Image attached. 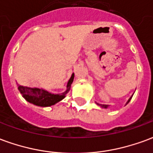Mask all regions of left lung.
<instances>
[{"label": "left lung", "mask_w": 153, "mask_h": 153, "mask_svg": "<svg viewBox=\"0 0 153 153\" xmlns=\"http://www.w3.org/2000/svg\"><path fill=\"white\" fill-rule=\"evenodd\" d=\"M132 97H133V96H132ZM132 97H130L128 98V101H127V102H126V104H125V105H127V104H128V103L129 102V101L131 100ZM97 104L98 106H101V107H102V108H104V109H107V108H108V107H109V106H110L109 105H102V104H99V103H97Z\"/></svg>", "instance_id": "8db88e82"}]
</instances>
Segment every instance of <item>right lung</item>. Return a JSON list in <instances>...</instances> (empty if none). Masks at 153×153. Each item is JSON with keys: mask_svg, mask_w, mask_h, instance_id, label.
<instances>
[{"mask_svg": "<svg viewBox=\"0 0 153 153\" xmlns=\"http://www.w3.org/2000/svg\"><path fill=\"white\" fill-rule=\"evenodd\" d=\"M74 77V74L73 73L67 83L66 90L64 93H58V94L49 93L48 91L43 88H28L21 85H18V89L19 93L22 94L23 97L27 102L33 104L35 106L47 107V106H53L65 97L66 94L70 90V87L73 83Z\"/></svg>", "mask_w": 153, "mask_h": 153, "instance_id": "right-lung-1", "label": "right lung"}]
</instances>
